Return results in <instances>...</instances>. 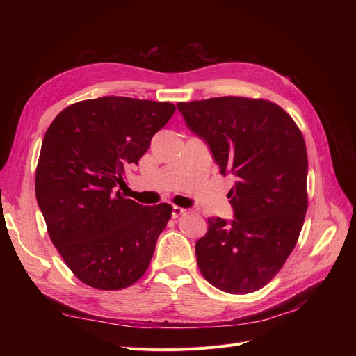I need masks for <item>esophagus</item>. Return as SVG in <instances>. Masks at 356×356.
I'll return each instance as SVG.
<instances>
[{
  "mask_svg": "<svg viewBox=\"0 0 356 356\" xmlns=\"http://www.w3.org/2000/svg\"><path fill=\"white\" fill-rule=\"evenodd\" d=\"M170 213H172V217L174 218H177V217H179V215H182V213H186V209L184 208H179V207H172L170 208Z\"/></svg>",
  "mask_w": 356,
  "mask_h": 356,
  "instance_id": "34e87169",
  "label": "esophagus"
}]
</instances>
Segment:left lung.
<instances>
[{
    "instance_id": "8db88e82",
    "label": "left lung",
    "mask_w": 356,
    "mask_h": 356,
    "mask_svg": "<svg viewBox=\"0 0 356 356\" xmlns=\"http://www.w3.org/2000/svg\"><path fill=\"white\" fill-rule=\"evenodd\" d=\"M190 131L236 181L233 220L208 218L196 242L203 277L224 293L263 288L294 250L307 211V153L297 124L264 99L222 96L178 102Z\"/></svg>"
}]
</instances>
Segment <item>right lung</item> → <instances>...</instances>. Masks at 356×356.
Segmentation results:
<instances>
[{
    "instance_id": "1",
    "label": "right lung",
    "mask_w": 356,
    "mask_h": 356,
    "mask_svg": "<svg viewBox=\"0 0 356 356\" xmlns=\"http://www.w3.org/2000/svg\"><path fill=\"white\" fill-rule=\"evenodd\" d=\"M174 113L170 102L102 96L70 105L49 126L35 196L53 245L86 285L122 289L148 268L172 207H143L118 187Z\"/></svg>"
}]
</instances>
